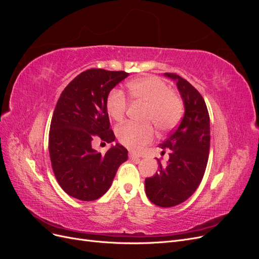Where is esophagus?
<instances>
[{
	"instance_id": "esophagus-1",
	"label": "esophagus",
	"mask_w": 259,
	"mask_h": 259,
	"mask_svg": "<svg viewBox=\"0 0 259 259\" xmlns=\"http://www.w3.org/2000/svg\"><path fill=\"white\" fill-rule=\"evenodd\" d=\"M128 156H130V159H132V160H139V155L136 154L135 152H133V151H130Z\"/></svg>"
}]
</instances>
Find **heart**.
Masks as SVG:
<instances>
[{
	"instance_id": "1",
	"label": "heart",
	"mask_w": 259,
	"mask_h": 259,
	"mask_svg": "<svg viewBox=\"0 0 259 259\" xmlns=\"http://www.w3.org/2000/svg\"><path fill=\"white\" fill-rule=\"evenodd\" d=\"M127 95L133 103L145 104V123L127 122L116 128L119 142L131 150L140 151L154 138L152 122L160 132L173 130L184 114V101L161 77L147 75L126 85ZM127 100L120 90H112L106 99L108 114L114 121H122L127 110Z\"/></svg>"
}]
</instances>
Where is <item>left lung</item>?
<instances>
[{
    "label": "left lung",
    "mask_w": 259,
    "mask_h": 259,
    "mask_svg": "<svg viewBox=\"0 0 259 259\" xmlns=\"http://www.w3.org/2000/svg\"><path fill=\"white\" fill-rule=\"evenodd\" d=\"M176 80L185 104V115L176 130L160 147L169 149L166 166L159 163L154 176L146 178V194L153 204L170 207L191 197L204 176L209 153V114L198 90L176 73H165Z\"/></svg>",
    "instance_id": "1"
}]
</instances>
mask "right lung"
I'll list each match as a JSON object with an SVG mask.
<instances>
[{
  "label": "right lung",
  "instance_id": "add662e5",
  "mask_svg": "<svg viewBox=\"0 0 259 259\" xmlns=\"http://www.w3.org/2000/svg\"><path fill=\"white\" fill-rule=\"evenodd\" d=\"M127 75L125 71L86 70L66 86L55 107L49 134L52 168L62 190L77 200L99 199L127 160V150L119 144L105 154L92 148L95 138L114 142L106 99Z\"/></svg>",
  "mask_w": 259,
  "mask_h": 259
}]
</instances>
